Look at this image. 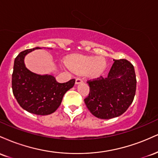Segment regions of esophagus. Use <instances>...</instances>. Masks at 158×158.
<instances>
[{
  "mask_svg": "<svg viewBox=\"0 0 158 158\" xmlns=\"http://www.w3.org/2000/svg\"><path fill=\"white\" fill-rule=\"evenodd\" d=\"M82 81H83L82 79H81V78L78 77V78H77V79H76V84H77V85L80 84V83L82 82Z\"/></svg>",
  "mask_w": 158,
  "mask_h": 158,
  "instance_id": "1",
  "label": "esophagus"
}]
</instances>
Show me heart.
I'll return each instance as SVG.
<instances>
[{
    "label": "heart",
    "instance_id": "1",
    "mask_svg": "<svg viewBox=\"0 0 158 158\" xmlns=\"http://www.w3.org/2000/svg\"><path fill=\"white\" fill-rule=\"evenodd\" d=\"M67 65L71 70L79 73H86L95 77L101 75L106 68V62L100 57L76 55L69 58Z\"/></svg>",
    "mask_w": 158,
    "mask_h": 158
}]
</instances>
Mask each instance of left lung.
<instances>
[{
	"label": "left lung",
	"mask_w": 158,
	"mask_h": 158,
	"mask_svg": "<svg viewBox=\"0 0 158 158\" xmlns=\"http://www.w3.org/2000/svg\"><path fill=\"white\" fill-rule=\"evenodd\" d=\"M106 77L88 80V96L84 99L90 112L99 119L122 115L135 96L137 79L133 64L126 59L114 60Z\"/></svg>",
	"instance_id": "1"
}]
</instances>
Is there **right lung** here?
Returning a JSON list of instances; mask_svg holds the SVG:
<instances>
[{
    "mask_svg": "<svg viewBox=\"0 0 158 158\" xmlns=\"http://www.w3.org/2000/svg\"><path fill=\"white\" fill-rule=\"evenodd\" d=\"M40 48L21 52L15 59L12 75L14 97L23 109L37 115H48L59 108L64 94L73 88L75 79L59 83L51 75H39L25 67L24 57Z\"/></svg>",
    "mask_w": 158,
    "mask_h": 158,
    "instance_id": "obj_1",
    "label": "right lung"
}]
</instances>
